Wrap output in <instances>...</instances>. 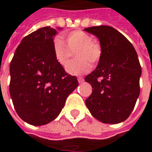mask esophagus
<instances>
[{
  "mask_svg": "<svg viewBox=\"0 0 152 152\" xmlns=\"http://www.w3.org/2000/svg\"><path fill=\"white\" fill-rule=\"evenodd\" d=\"M78 81H79V83H82L84 81V78L83 77H79L78 78Z\"/></svg>",
  "mask_w": 152,
  "mask_h": 152,
  "instance_id": "esophagus-1",
  "label": "esophagus"
}]
</instances>
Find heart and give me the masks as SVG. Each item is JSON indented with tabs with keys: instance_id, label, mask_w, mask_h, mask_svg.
Listing matches in <instances>:
<instances>
[{
	"instance_id": "obj_1",
	"label": "heart",
	"mask_w": 152,
	"mask_h": 152,
	"mask_svg": "<svg viewBox=\"0 0 152 152\" xmlns=\"http://www.w3.org/2000/svg\"><path fill=\"white\" fill-rule=\"evenodd\" d=\"M66 43L60 37H56L53 41V53L56 61L63 67L72 56L75 50L77 59L70 62L66 67L68 73L80 75L89 72L91 63L95 64L100 61L102 54L100 42L92 39L90 34L83 30H74L65 35Z\"/></svg>"
}]
</instances>
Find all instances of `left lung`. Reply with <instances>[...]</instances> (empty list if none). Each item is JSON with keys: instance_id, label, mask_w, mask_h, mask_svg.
Instances as JSON below:
<instances>
[{"instance_id": "8db88e82", "label": "left lung", "mask_w": 152, "mask_h": 152, "mask_svg": "<svg viewBox=\"0 0 152 152\" xmlns=\"http://www.w3.org/2000/svg\"><path fill=\"white\" fill-rule=\"evenodd\" d=\"M85 30L99 39L102 49L97 67L85 79L92 86L85 104L102 123L124 122L131 114L140 91L141 67L137 53L128 39L113 27H90Z\"/></svg>"}]
</instances>
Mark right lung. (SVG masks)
<instances>
[{
	"label": "right lung",
	"mask_w": 152,
	"mask_h": 152,
	"mask_svg": "<svg viewBox=\"0 0 152 152\" xmlns=\"http://www.w3.org/2000/svg\"><path fill=\"white\" fill-rule=\"evenodd\" d=\"M56 30L40 28L22 39L10 63L9 91L18 115L34 126L54 120L79 85L56 60Z\"/></svg>",
	"instance_id": "right-lung-1"
}]
</instances>
